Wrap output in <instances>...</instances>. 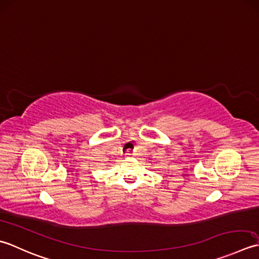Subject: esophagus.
Segmentation results:
<instances>
[{
	"label": "esophagus",
	"mask_w": 259,
	"mask_h": 259,
	"mask_svg": "<svg viewBox=\"0 0 259 259\" xmlns=\"http://www.w3.org/2000/svg\"><path fill=\"white\" fill-rule=\"evenodd\" d=\"M133 155H135L134 153H131V152H128V153H126V156H133Z\"/></svg>",
	"instance_id": "34e87169"
}]
</instances>
